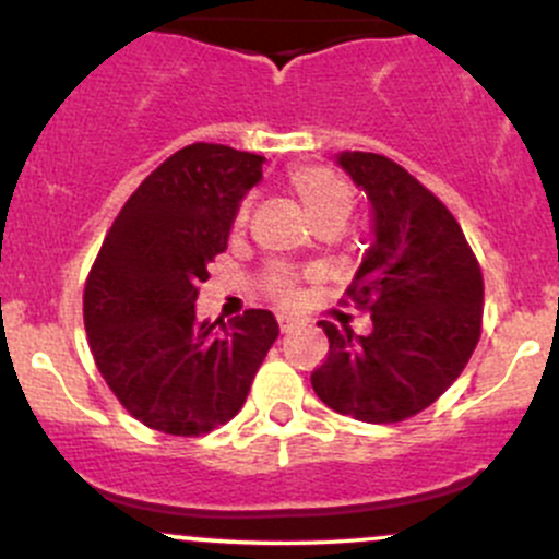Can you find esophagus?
I'll list each match as a JSON object with an SVG mask.
<instances>
[{"mask_svg":"<svg viewBox=\"0 0 559 559\" xmlns=\"http://www.w3.org/2000/svg\"><path fill=\"white\" fill-rule=\"evenodd\" d=\"M297 321L295 319H289V316H278V326H281V332H289L292 326H295Z\"/></svg>","mask_w":559,"mask_h":559,"instance_id":"esophagus-1","label":"esophagus"}]
</instances>
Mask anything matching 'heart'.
<instances>
[{
    "label": "heart",
    "mask_w": 559,
    "mask_h": 559,
    "mask_svg": "<svg viewBox=\"0 0 559 559\" xmlns=\"http://www.w3.org/2000/svg\"><path fill=\"white\" fill-rule=\"evenodd\" d=\"M289 189L295 191V197L300 200L302 213H306L308 222L313 224V229L332 227L341 233L343 224H346L348 213H352L354 194L352 186L341 178L330 167L319 165H306L297 167L289 175ZM248 222V205L238 211V218H235V227H243ZM264 286L273 297L278 300L292 302L297 297L295 281L284 273V270H270L267 278H264Z\"/></svg>",
    "instance_id": "b5f03b06"
}]
</instances>
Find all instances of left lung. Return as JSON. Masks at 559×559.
Listing matches in <instances>:
<instances>
[{
	"mask_svg": "<svg viewBox=\"0 0 559 559\" xmlns=\"http://www.w3.org/2000/svg\"><path fill=\"white\" fill-rule=\"evenodd\" d=\"M370 202L373 243L348 297L373 330L354 335L319 321L330 341L311 384L321 403L370 425L403 421L436 403L481 335L484 281L452 213L392 159L365 151L335 156Z\"/></svg>",
	"mask_w": 559,
	"mask_h": 559,
	"instance_id": "8db88e82",
	"label": "left lung"
}]
</instances>
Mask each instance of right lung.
<instances>
[{"label":"right lung","instance_id":"right-lung-1","mask_svg":"<svg viewBox=\"0 0 559 559\" xmlns=\"http://www.w3.org/2000/svg\"><path fill=\"white\" fill-rule=\"evenodd\" d=\"M264 156L194 143L121 207L83 295L88 346L123 408L151 430L202 436L243 408L278 321L248 308L233 324L197 319L207 264L227 248Z\"/></svg>","mask_w":559,"mask_h":559}]
</instances>
